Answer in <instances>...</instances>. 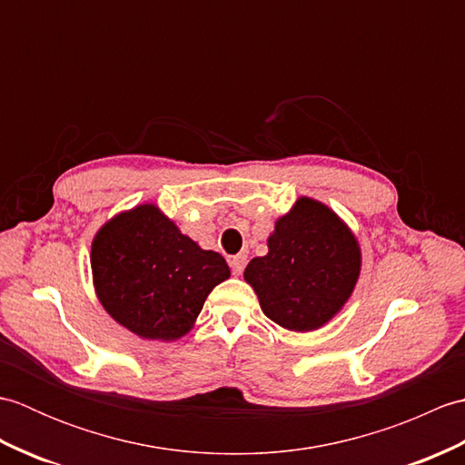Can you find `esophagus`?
<instances>
[{
  "instance_id": "1",
  "label": "esophagus",
  "mask_w": 465,
  "mask_h": 465,
  "mask_svg": "<svg viewBox=\"0 0 465 465\" xmlns=\"http://www.w3.org/2000/svg\"><path fill=\"white\" fill-rule=\"evenodd\" d=\"M245 263H248V255H243V253H238V255H233V258H230V265H232L233 275H240L245 268Z\"/></svg>"
}]
</instances>
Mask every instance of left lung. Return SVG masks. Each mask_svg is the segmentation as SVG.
Returning <instances> with one entry per match:
<instances>
[{
    "label": "left lung",
    "instance_id": "obj_1",
    "mask_svg": "<svg viewBox=\"0 0 465 465\" xmlns=\"http://www.w3.org/2000/svg\"><path fill=\"white\" fill-rule=\"evenodd\" d=\"M361 272L358 238L328 205L300 197L278 217L268 253L243 272L262 312L290 331H313L341 312Z\"/></svg>",
    "mask_w": 465,
    "mask_h": 465
}]
</instances>
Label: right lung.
I'll return each instance as SVG.
<instances>
[{"mask_svg":"<svg viewBox=\"0 0 465 465\" xmlns=\"http://www.w3.org/2000/svg\"><path fill=\"white\" fill-rule=\"evenodd\" d=\"M90 260L104 310L142 340L183 338L207 295L230 278L222 255L202 250L155 203L135 205L105 222L92 242Z\"/></svg>","mask_w":465,"mask_h":465,"instance_id":"obj_1","label":"right lung"}]
</instances>
